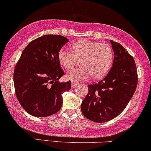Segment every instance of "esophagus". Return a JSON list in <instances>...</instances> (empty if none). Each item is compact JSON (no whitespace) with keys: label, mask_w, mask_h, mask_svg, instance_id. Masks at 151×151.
Masks as SVG:
<instances>
[{"label":"esophagus","mask_w":151,"mask_h":151,"mask_svg":"<svg viewBox=\"0 0 151 151\" xmlns=\"http://www.w3.org/2000/svg\"><path fill=\"white\" fill-rule=\"evenodd\" d=\"M71 84H72V87L74 88V87L77 86V84H78V83H77V82H75V81H72Z\"/></svg>","instance_id":"esophagus-1"}]
</instances>
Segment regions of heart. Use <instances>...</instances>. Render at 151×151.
<instances>
[{
	"instance_id": "1",
	"label": "heart",
	"mask_w": 151,
	"mask_h": 151,
	"mask_svg": "<svg viewBox=\"0 0 151 151\" xmlns=\"http://www.w3.org/2000/svg\"><path fill=\"white\" fill-rule=\"evenodd\" d=\"M70 47L72 51L64 47L60 49L58 60L66 70L72 69L79 62L81 63L79 68L67 74L66 77L71 81H86L92 76L95 79H100L107 74L113 63V50L106 43L80 40L72 44Z\"/></svg>"
}]
</instances>
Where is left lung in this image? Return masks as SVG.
<instances>
[{
	"mask_svg": "<svg viewBox=\"0 0 151 151\" xmlns=\"http://www.w3.org/2000/svg\"><path fill=\"white\" fill-rule=\"evenodd\" d=\"M110 42L114 53L111 68L98 83L88 86V93L81 105L83 115L95 123L120 115L132 98L138 81L133 57L119 43Z\"/></svg>",
	"mask_w": 151,
	"mask_h": 151,
	"instance_id": "1",
	"label": "left lung"
}]
</instances>
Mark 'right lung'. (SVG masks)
Instances as JSON below:
<instances>
[{
	"label": "right lung",
	"instance_id": "obj_1",
	"mask_svg": "<svg viewBox=\"0 0 151 151\" xmlns=\"http://www.w3.org/2000/svg\"><path fill=\"white\" fill-rule=\"evenodd\" d=\"M69 42L62 35H45L34 40L24 49L14 72L17 98L28 114L47 117L58 112L62 94L71 88L70 81L60 83L64 75L58 52Z\"/></svg>",
	"mask_w": 151,
	"mask_h": 151
}]
</instances>
